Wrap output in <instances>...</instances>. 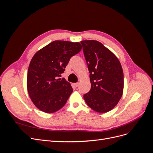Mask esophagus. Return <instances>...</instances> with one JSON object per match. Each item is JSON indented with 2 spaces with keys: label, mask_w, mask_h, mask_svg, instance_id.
I'll list each match as a JSON object with an SVG mask.
<instances>
[{
  "label": "esophagus",
  "mask_w": 153,
  "mask_h": 153,
  "mask_svg": "<svg viewBox=\"0 0 153 153\" xmlns=\"http://www.w3.org/2000/svg\"><path fill=\"white\" fill-rule=\"evenodd\" d=\"M73 85H74V86H75V87H77L78 85H79V83H75V84H74Z\"/></svg>",
  "instance_id": "esophagus-1"
}]
</instances>
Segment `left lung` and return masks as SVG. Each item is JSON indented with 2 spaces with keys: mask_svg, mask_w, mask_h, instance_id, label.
Instances as JSON below:
<instances>
[{
  "mask_svg": "<svg viewBox=\"0 0 153 153\" xmlns=\"http://www.w3.org/2000/svg\"><path fill=\"white\" fill-rule=\"evenodd\" d=\"M91 88L84 95L91 108L99 113L112 110L121 98L124 89L123 71L119 59L99 41H81Z\"/></svg>",
  "mask_w": 153,
  "mask_h": 153,
  "instance_id": "obj_1",
  "label": "left lung"
}]
</instances>
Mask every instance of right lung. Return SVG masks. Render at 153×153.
<instances>
[{
    "label": "right lung",
    "instance_id": "right-lung-1",
    "mask_svg": "<svg viewBox=\"0 0 153 153\" xmlns=\"http://www.w3.org/2000/svg\"><path fill=\"white\" fill-rule=\"evenodd\" d=\"M80 43L54 41L37 52L27 72V87L32 102L46 113H53L65 105L73 92L64 73L70 58L80 52Z\"/></svg>",
    "mask_w": 153,
    "mask_h": 153
}]
</instances>
